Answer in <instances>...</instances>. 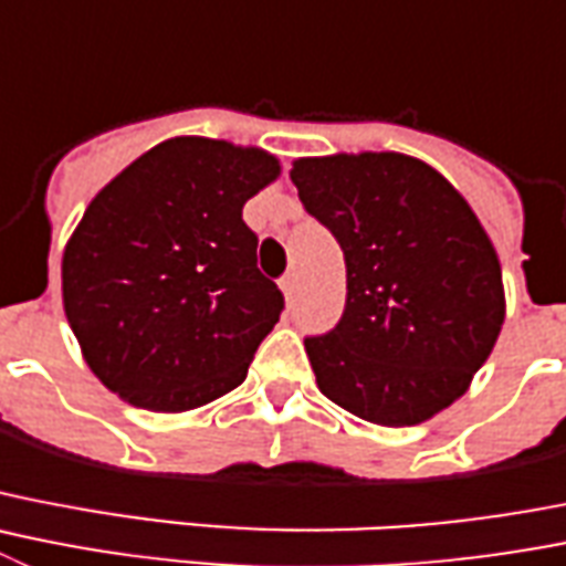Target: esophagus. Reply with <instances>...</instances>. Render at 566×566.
I'll list each match as a JSON object with an SVG mask.
<instances>
[{"label": "esophagus", "instance_id": "obj_1", "mask_svg": "<svg viewBox=\"0 0 566 566\" xmlns=\"http://www.w3.org/2000/svg\"><path fill=\"white\" fill-rule=\"evenodd\" d=\"M280 289H283L286 300H292L294 292H297V274H286V277L280 280Z\"/></svg>", "mask_w": 566, "mask_h": 566}]
</instances>
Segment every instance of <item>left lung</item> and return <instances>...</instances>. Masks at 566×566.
Here are the masks:
<instances>
[{
	"mask_svg": "<svg viewBox=\"0 0 566 566\" xmlns=\"http://www.w3.org/2000/svg\"><path fill=\"white\" fill-rule=\"evenodd\" d=\"M305 210L345 252L334 331L305 339L325 398L378 427H415L458 401L505 319L502 269L469 201L407 154L305 157Z\"/></svg>",
	"mask_w": 566,
	"mask_h": 566,
	"instance_id": "obj_1",
	"label": "left lung"
}]
</instances>
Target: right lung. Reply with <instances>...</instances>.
I'll use <instances>...</instances> for the list:
<instances>
[{
	"instance_id": "1",
	"label": "right lung",
	"mask_w": 566,
	"mask_h": 566,
	"mask_svg": "<svg viewBox=\"0 0 566 566\" xmlns=\"http://www.w3.org/2000/svg\"><path fill=\"white\" fill-rule=\"evenodd\" d=\"M280 176L261 148L174 137L92 199L66 241L61 292L86 365L151 412L205 407L247 378L283 311L241 212Z\"/></svg>"
}]
</instances>
